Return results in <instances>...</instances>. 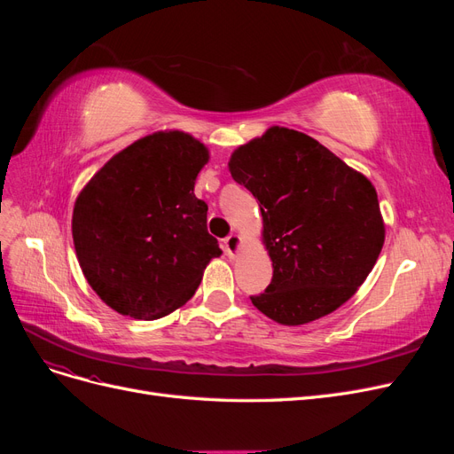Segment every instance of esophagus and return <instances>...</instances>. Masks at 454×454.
Instances as JSON below:
<instances>
[{"instance_id": "obj_1", "label": "esophagus", "mask_w": 454, "mask_h": 454, "mask_svg": "<svg viewBox=\"0 0 454 454\" xmlns=\"http://www.w3.org/2000/svg\"><path fill=\"white\" fill-rule=\"evenodd\" d=\"M240 244H242V239L239 235H229L225 239V252L229 255H237L240 250Z\"/></svg>"}]
</instances>
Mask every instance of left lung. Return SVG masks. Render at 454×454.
<instances>
[{"mask_svg": "<svg viewBox=\"0 0 454 454\" xmlns=\"http://www.w3.org/2000/svg\"><path fill=\"white\" fill-rule=\"evenodd\" d=\"M229 172L259 202L272 261V280L250 297L254 307L282 325H303L347 303L384 244L373 184L286 127L232 151Z\"/></svg>", "mask_w": 454, "mask_h": 454, "instance_id": "left-lung-1", "label": "left lung"}]
</instances>
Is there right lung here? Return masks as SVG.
I'll return each instance as SVG.
<instances>
[{
	"instance_id": "add662e5",
	"label": "right lung",
	"mask_w": 454,
	"mask_h": 454,
	"mask_svg": "<svg viewBox=\"0 0 454 454\" xmlns=\"http://www.w3.org/2000/svg\"><path fill=\"white\" fill-rule=\"evenodd\" d=\"M210 153L182 130H160L119 151L81 189L72 235L87 282L107 307L157 320L195 295L222 255L195 182Z\"/></svg>"
}]
</instances>
